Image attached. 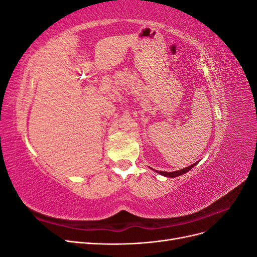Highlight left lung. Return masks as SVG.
Instances as JSON below:
<instances>
[{
	"label": "left lung",
	"mask_w": 257,
	"mask_h": 257,
	"mask_svg": "<svg viewBox=\"0 0 257 257\" xmlns=\"http://www.w3.org/2000/svg\"><path fill=\"white\" fill-rule=\"evenodd\" d=\"M197 164V163H194V164H192V165H190L189 167H185V168H183V169H181V170H177V172H173V173H167V172H158L159 174H161L162 176H165V177H169V178H175V177H178V176H180V175H183V174H185L186 172H189L190 169H192L194 166H195Z\"/></svg>",
	"instance_id": "1"
}]
</instances>
